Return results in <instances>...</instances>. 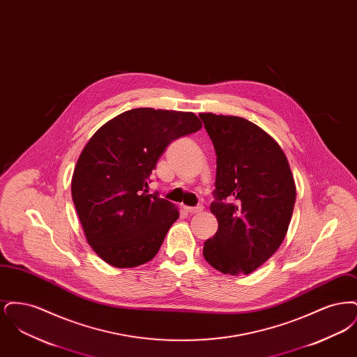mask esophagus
Wrapping results in <instances>:
<instances>
[{"mask_svg":"<svg viewBox=\"0 0 357 357\" xmlns=\"http://www.w3.org/2000/svg\"><path fill=\"white\" fill-rule=\"evenodd\" d=\"M185 208H186L187 213H190V214H198L204 210V206L199 204V206H195V207H185Z\"/></svg>","mask_w":357,"mask_h":357,"instance_id":"1","label":"esophagus"}]
</instances>
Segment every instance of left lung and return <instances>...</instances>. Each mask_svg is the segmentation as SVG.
<instances>
[{
    "mask_svg": "<svg viewBox=\"0 0 357 357\" xmlns=\"http://www.w3.org/2000/svg\"><path fill=\"white\" fill-rule=\"evenodd\" d=\"M217 153L215 236L204 259L225 274H250L272 257L288 231L296 185L278 143L238 116L199 114Z\"/></svg>",
    "mask_w": 357,
    "mask_h": 357,
    "instance_id": "8db88e82",
    "label": "left lung"
}]
</instances>
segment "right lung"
<instances>
[{"label":"right lung","mask_w":357,"mask_h":357,"mask_svg":"<svg viewBox=\"0 0 357 357\" xmlns=\"http://www.w3.org/2000/svg\"><path fill=\"white\" fill-rule=\"evenodd\" d=\"M192 112L135 108L102 126L80 153L72 199L86 242L115 268H135L160 249L178 208L149 194L153 170L172 140L197 132Z\"/></svg>","instance_id":"1"}]
</instances>
